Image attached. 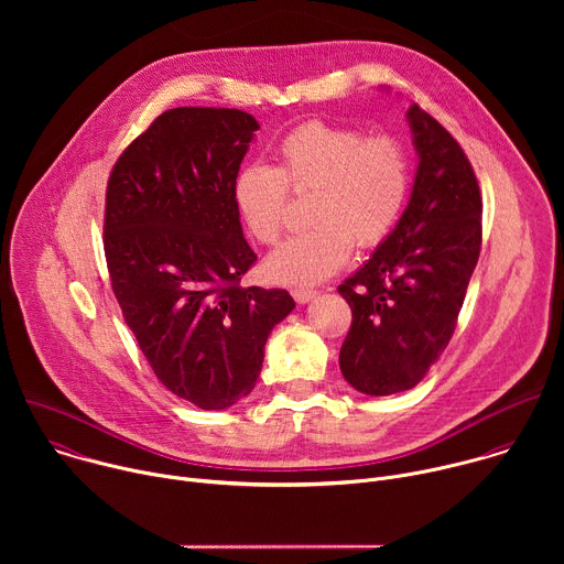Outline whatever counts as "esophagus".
Listing matches in <instances>:
<instances>
[{"instance_id": "34e87169", "label": "esophagus", "mask_w": 564, "mask_h": 564, "mask_svg": "<svg viewBox=\"0 0 564 564\" xmlns=\"http://www.w3.org/2000/svg\"><path fill=\"white\" fill-rule=\"evenodd\" d=\"M316 294H318L316 290H301V288L292 290V296L296 303H310L312 299H316Z\"/></svg>"}]
</instances>
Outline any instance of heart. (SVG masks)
I'll use <instances>...</instances> for the list:
<instances>
[{"label":"heart","instance_id":"heart-1","mask_svg":"<svg viewBox=\"0 0 564 564\" xmlns=\"http://www.w3.org/2000/svg\"><path fill=\"white\" fill-rule=\"evenodd\" d=\"M288 187L312 194V229L292 236L265 261L272 281L310 288L339 272L352 248H375L390 234L411 187L409 155L397 140L357 129L305 122L276 147V167H240L231 194L259 243L272 246L285 227Z\"/></svg>","mask_w":564,"mask_h":564}]
</instances>
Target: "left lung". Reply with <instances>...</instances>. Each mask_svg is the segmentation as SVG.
Segmentation results:
<instances>
[{"label":"left lung","mask_w":564,"mask_h":564,"mask_svg":"<svg viewBox=\"0 0 564 564\" xmlns=\"http://www.w3.org/2000/svg\"><path fill=\"white\" fill-rule=\"evenodd\" d=\"M417 151L411 200L339 294L352 326L344 379L386 397L415 388L448 346L481 246V198L457 140L426 111H406Z\"/></svg>","instance_id":"8db88e82"}]
</instances>
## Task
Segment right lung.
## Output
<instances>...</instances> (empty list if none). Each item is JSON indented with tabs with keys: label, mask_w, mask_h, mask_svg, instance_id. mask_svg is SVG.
<instances>
[{
	"label": "right lung",
	"mask_w": 564,
	"mask_h": 564,
	"mask_svg": "<svg viewBox=\"0 0 564 564\" xmlns=\"http://www.w3.org/2000/svg\"><path fill=\"white\" fill-rule=\"evenodd\" d=\"M238 109L178 107L118 158L107 185L105 257L113 294L151 370L203 411L248 397L285 290L243 288L257 254L231 185L259 131Z\"/></svg>",
	"instance_id": "right-lung-1"
}]
</instances>
